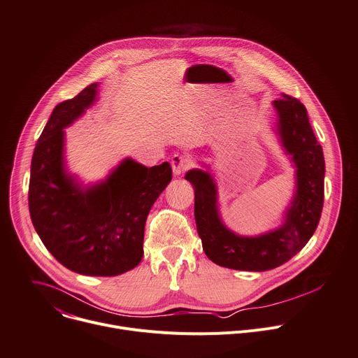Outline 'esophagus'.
Instances as JSON below:
<instances>
[{
    "label": "esophagus",
    "mask_w": 358,
    "mask_h": 358,
    "mask_svg": "<svg viewBox=\"0 0 358 358\" xmlns=\"http://www.w3.org/2000/svg\"><path fill=\"white\" fill-rule=\"evenodd\" d=\"M171 166H173V173L174 176H181L182 173H185L187 170L191 169V161L181 154H176L171 158Z\"/></svg>",
    "instance_id": "1"
}]
</instances>
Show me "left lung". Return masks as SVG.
<instances>
[{
  "mask_svg": "<svg viewBox=\"0 0 358 358\" xmlns=\"http://www.w3.org/2000/svg\"><path fill=\"white\" fill-rule=\"evenodd\" d=\"M273 106L278 114L277 133L281 144L297 169L294 199L277 230L258 237L234 234L220 218L217 187L211 174L203 170H189L185 174L196 192L194 215L204 252L213 263L225 268L266 271L287 263L313 237L321 217L326 162L307 110L287 94L273 101Z\"/></svg>",
  "mask_w": 358,
  "mask_h": 358,
  "instance_id": "8db88e82",
  "label": "left lung"
}]
</instances>
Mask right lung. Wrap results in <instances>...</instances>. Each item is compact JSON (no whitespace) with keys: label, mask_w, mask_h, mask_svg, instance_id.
Instances as JSON below:
<instances>
[{"label":"right lung","mask_w":358,"mask_h":358,"mask_svg":"<svg viewBox=\"0 0 358 358\" xmlns=\"http://www.w3.org/2000/svg\"><path fill=\"white\" fill-rule=\"evenodd\" d=\"M96 85L59 103L31 161L28 206L43 244L84 275L113 277L137 267L148 213L173 178L169 162L151 169L125 158L100 184L81 188L64 169V131L96 96Z\"/></svg>","instance_id":"1"}]
</instances>
